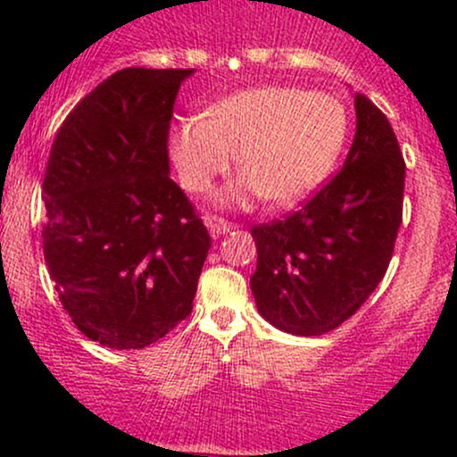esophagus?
Segmentation results:
<instances>
[{"instance_id": "obj_1", "label": "esophagus", "mask_w": 457, "mask_h": 457, "mask_svg": "<svg viewBox=\"0 0 457 457\" xmlns=\"http://www.w3.org/2000/svg\"><path fill=\"white\" fill-rule=\"evenodd\" d=\"M206 228L212 236H221V234H228L229 229H234V223L228 221V219L219 217V214H208Z\"/></svg>"}]
</instances>
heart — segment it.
<instances>
[{"mask_svg":"<svg viewBox=\"0 0 457 457\" xmlns=\"http://www.w3.org/2000/svg\"><path fill=\"white\" fill-rule=\"evenodd\" d=\"M348 137V112L333 94L269 86L212 104L206 118L182 120L170 154L188 193L211 191L236 159L245 178L229 202L264 197L292 206L327 180Z\"/></svg>","mask_w":457,"mask_h":457,"instance_id":"1","label":"heart"}]
</instances>
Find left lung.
Here are the masks:
<instances>
[{"instance_id":"left-lung-1","label":"left lung","mask_w":457,"mask_h":457,"mask_svg":"<svg viewBox=\"0 0 457 457\" xmlns=\"http://www.w3.org/2000/svg\"><path fill=\"white\" fill-rule=\"evenodd\" d=\"M356 133L344 167L295 212L253 225L260 313L292 335L337 328L382 281L403 208V162L386 115L354 94Z\"/></svg>"}]
</instances>
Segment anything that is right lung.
Listing matches in <instances>:
<instances>
[{
    "label": "right lung",
    "mask_w": 457,
    "mask_h": 457,
    "mask_svg": "<svg viewBox=\"0 0 457 457\" xmlns=\"http://www.w3.org/2000/svg\"><path fill=\"white\" fill-rule=\"evenodd\" d=\"M193 68H124L75 104L46 162L43 251L92 342L135 350L193 309L212 240L170 178V124Z\"/></svg>",
    "instance_id": "1"
}]
</instances>
